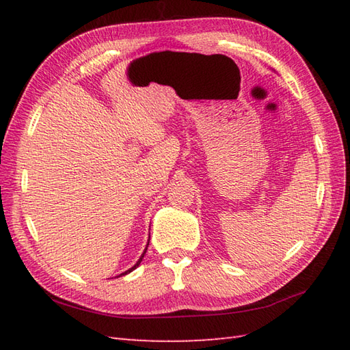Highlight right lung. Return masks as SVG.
<instances>
[{"instance_id":"1","label":"right lung","mask_w":350,"mask_h":350,"mask_svg":"<svg viewBox=\"0 0 350 350\" xmlns=\"http://www.w3.org/2000/svg\"><path fill=\"white\" fill-rule=\"evenodd\" d=\"M148 239H150V237H148ZM148 245V243H147ZM146 251H147V247H146V250H144V252H143V254H141V257L138 258V262L135 263V265H133L132 267H131V269H128V271H124L123 273H120V275H126V273H129V272H132L133 269H137V267L139 266V263H141V260H143V257H144V254H146ZM120 275H118V277H120Z\"/></svg>"}]
</instances>
